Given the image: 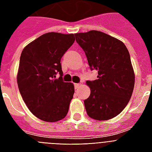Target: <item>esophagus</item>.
I'll return each instance as SVG.
<instances>
[{"label":"esophagus","instance_id":"34e87169","mask_svg":"<svg viewBox=\"0 0 152 152\" xmlns=\"http://www.w3.org/2000/svg\"><path fill=\"white\" fill-rule=\"evenodd\" d=\"M74 86H75V88H76V89H78V88L80 87V83H75Z\"/></svg>","mask_w":152,"mask_h":152}]
</instances>
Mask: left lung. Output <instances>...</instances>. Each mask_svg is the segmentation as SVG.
<instances>
[{"instance_id":"8db88e82","label":"left lung","mask_w":152,"mask_h":152,"mask_svg":"<svg viewBox=\"0 0 152 152\" xmlns=\"http://www.w3.org/2000/svg\"><path fill=\"white\" fill-rule=\"evenodd\" d=\"M75 36L90 69L98 72L97 80L86 82L91 89L90 96L84 100L87 113L98 121L114 118L127 106L134 88L129 50L122 42L103 32L90 31Z\"/></svg>"}]
</instances>
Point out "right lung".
<instances>
[{
	"label": "right lung",
	"mask_w": 152,
	"mask_h": 152,
	"mask_svg": "<svg viewBox=\"0 0 152 152\" xmlns=\"http://www.w3.org/2000/svg\"><path fill=\"white\" fill-rule=\"evenodd\" d=\"M75 42V34L49 32L29 43L21 53L17 74L20 95L30 111L48 122L67 115L74 86L64 82L61 59ZM59 73L60 77L56 79Z\"/></svg>",
	"instance_id": "1"
}]
</instances>
